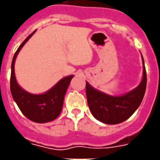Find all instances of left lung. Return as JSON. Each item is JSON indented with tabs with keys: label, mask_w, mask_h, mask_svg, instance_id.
<instances>
[{
	"label": "left lung",
	"mask_w": 160,
	"mask_h": 160,
	"mask_svg": "<svg viewBox=\"0 0 160 160\" xmlns=\"http://www.w3.org/2000/svg\"><path fill=\"white\" fill-rule=\"evenodd\" d=\"M140 84L129 92L121 96H111L98 91L86 82V97L89 108L98 121L106 124H118L128 120L139 108L146 90V70Z\"/></svg>",
	"instance_id": "obj_1"
}]
</instances>
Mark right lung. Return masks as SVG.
<instances>
[{"label":"right lung","mask_w":160,"mask_h":160,"mask_svg":"<svg viewBox=\"0 0 160 160\" xmlns=\"http://www.w3.org/2000/svg\"><path fill=\"white\" fill-rule=\"evenodd\" d=\"M35 32L30 34L20 45L13 57L10 76V92L12 97L22 114L34 122L45 123L52 122L60 115L62 110L64 96L74 76L61 79L49 91L43 94H32L18 85L15 76V61L18 52Z\"/></svg>","instance_id":"obj_1"}]
</instances>
